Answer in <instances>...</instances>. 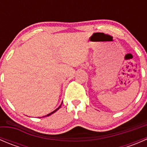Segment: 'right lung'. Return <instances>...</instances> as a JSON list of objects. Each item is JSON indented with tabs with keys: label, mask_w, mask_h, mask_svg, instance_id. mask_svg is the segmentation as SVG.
<instances>
[{
	"label": "right lung",
	"mask_w": 147,
	"mask_h": 147,
	"mask_svg": "<svg viewBox=\"0 0 147 147\" xmlns=\"http://www.w3.org/2000/svg\"><path fill=\"white\" fill-rule=\"evenodd\" d=\"M62 104H63V102H62V103H61V105H60V106H59V107H58V108H57V109H55V110H54V111H53V112H50V114H48V115H45V116L42 117H48V116H50V115H52V114H53V113H55V112H57V110H58V109H60V107H61Z\"/></svg>",
	"instance_id": "1"
}]
</instances>
